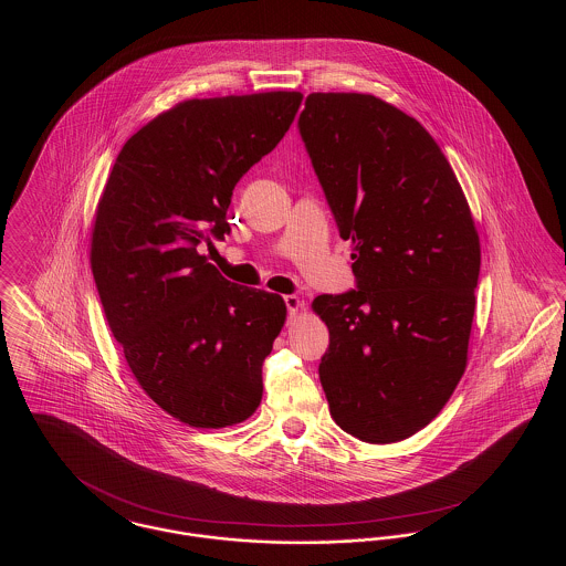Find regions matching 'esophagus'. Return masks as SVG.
<instances>
[{"label": "esophagus", "mask_w": 566, "mask_h": 566, "mask_svg": "<svg viewBox=\"0 0 566 566\" xmlns=\"http://www.w3.org/2000/svg\"><path fill=\"white\" fill-rule=\"evenodd\" d=\"M284 303H286V307H289V316H291V321H293L296 316V312L301 310V298L296 295H286L284 296Z\"/></svg>", "instance_id": "obj_1"}]
</instances>
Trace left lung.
Returning <instances> with one entry per match:
<instances>
[{"mask_svg":"<svg viewBox=\"0 0 566 566\" xmlns=\"http://www.w3.org/2000/svg\"><path fill=\"white\" fill-rule=\"evenodd\" d=\"M356 291L321 295L333 420L367 443L424 429L467 367L480 235L457 174L411 116L365 93H312L298 116Z\"/></svg>","mask_w":566,"mask_h":566,"instance_id":"8db88e82","label":"left lung"}]
</instances>
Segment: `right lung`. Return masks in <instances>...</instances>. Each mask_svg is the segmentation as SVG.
<instances>
[{"label":"right lung","mask_w":566,"mask_h":566,"mask_svg":"<svg viewBox=\"0 0 566 566\" xmlns=\"http://www.w3.org/2000/svg\"><path fill=\"white\" fill-rule=\"evenodd\" d=\"M303 95L189 99L127 139L97 203L91 270L142 390L195 429L250 418L286 321L280 295L238 286L197 245L229 233L243 174L277 146Z\"/></svg>","instance_id":"add662e5"}]
</instances>
